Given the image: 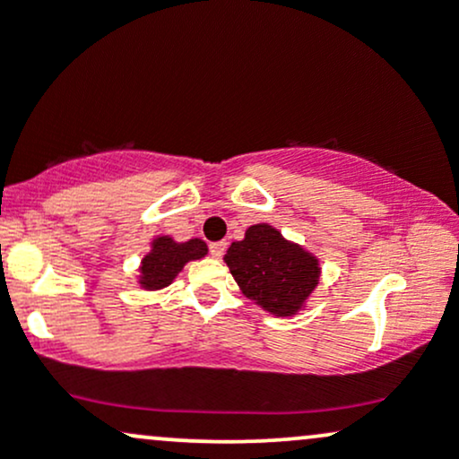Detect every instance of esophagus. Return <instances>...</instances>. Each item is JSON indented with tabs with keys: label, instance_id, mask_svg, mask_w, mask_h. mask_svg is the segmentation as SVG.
Returning a JSON list of instances; mask_svg holds the SVG:
<instances>
[{
	"label": "esophagus",
	"instance_id": "34e87169",
	"mask_svg": "<svg viewBox=\"0 0 459 459\" xmlns=\"http://www.w3.org/2000/svg\"><path fill=\"white\" fill-rule=\"evenodd\" d=\"M224 250H226V244H224V241H215V244L209 246V252H212L213 259H220V256L224 255Z\"/></svg>",
	"mask_w": 459,
	"mask_h": 459
}]
</instances>
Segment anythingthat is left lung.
<instances>
[{"label": "left lung", "instance_id": "8db88e82", "mask_svg": "<svg viewBox=\"0 0 459 459\" xmlns=\"http://www.w3.org/2000/svg\"><path fill=\"white\" fill-rule=\"evenodd\" d=\"M246 298L273 315H296L319 281V261L270 224H255L224 256Z\"/></svg>", "mask_w": 459, "mask_h": 459}]
</instances>
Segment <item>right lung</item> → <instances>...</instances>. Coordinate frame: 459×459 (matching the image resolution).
Wrapping results in <instances>:
<instances>
[{
  "mask_svg": "<svg viewBox=\"0 0 459 459\" xmlns=\"http://www.w3.org/2000/svg\"><path fill=\"white\" fill-rule=\"evenodd\" d=\"M204 255H207V244L200 239L177 244L172 237H157L152 241V250L142 261L140 284L144 289L168 287L187 261L203 259Z\"/></svg>",
  "mask_w": 459,
  "mask_h": 459,
  "instance_id": "add662e5",
  "label": "right lung"
}]
</instances>
